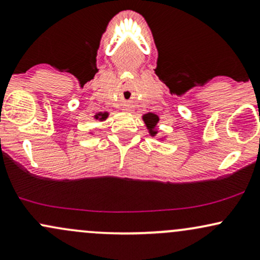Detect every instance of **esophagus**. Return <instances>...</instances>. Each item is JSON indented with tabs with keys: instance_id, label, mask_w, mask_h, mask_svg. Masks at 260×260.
I'll return each instance as SVG.
<instances>
[{
	"instance_id": "34e87169",
	"label": "esophagus",
	"mask_w": 260,
	"mask_h": 260,
	"mask_svg": "<svg viewBox=\"0 0 260 260\" xmlns=\"http://www.w3.org/2000/svg\"><path fill=\"white\" fill-rule=\"evenodd\" d=\"M123 111H126V112H128V111H129V110H128V107H126V109H123Z\"/></svg>"
}]
</instances>
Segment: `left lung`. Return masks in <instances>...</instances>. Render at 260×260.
Instances as JSON below:
<instances>
[{
    "mask_svg": "<svg viewBox=\"0 0 260 260\" xmlns=\"http://www.w3.org/2000/svg\"><path fill=\"white\" fill-rule=\"evenodd\" d=\"M143 121H144L145 126H147L149 134L151 137H155L157 134V123H159V116L155 115L153 112H148L143 115Z\"/></svg>",
    "mask_w": 260,
    "mask_h": 260,
    "instance_id": "left-lung-1",
    "label": "left lung"
}]
</instances>
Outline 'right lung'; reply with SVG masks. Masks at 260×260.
<instances>
[{
	"mask_svg": "<svg viewBox=\"0 0 260 260\" xmlns=\"http://www.w3.org/2000/svg\"><path fill=\"white\" fill-rule=\"evenodd\" d=\"M107 117H109V112H99L94 116L95 120H98V121H104V120H106Z\"/></svg>",
	"mask_w": 260,
	"mask_h": 260,
	"instance_id": "1",
	"label": "right lung"
}]
</instances>
